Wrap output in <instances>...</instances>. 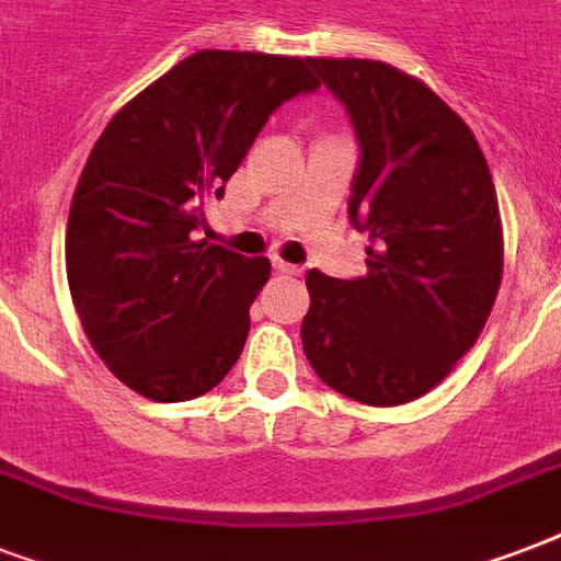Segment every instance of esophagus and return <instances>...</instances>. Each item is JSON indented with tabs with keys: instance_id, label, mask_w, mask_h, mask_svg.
I'll list each match as a JSON object with an SVG mask.
<instances>
[{
	"instance_id": "esophagus-1",
	"label": "esophagus",
	"mask_w": 561,
	"mask_h": 561,
	"mask_svg": "<svg viewBox=\"0 0 561 561\" xmlns=\"http://www.w3.org/2000/svg\"><path fill=\"white\" fill-rule=\"evenodd\" d=\"M273 271L285 273V276H302V267H297V264L282 262V259H273Z\"/></svg>"
}]
</instances>
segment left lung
I'll list each match as a JSON object with an SVG mask.
<instances>
[{
  "mask_svg": "<svg viewBox=\"0 0 561 561\" xmlns=\"http://www.w3.org/2000/svg\"><path fill=\"white\" fill-rule=\"evenodd\" d=\"M360 142L350 218L369 236L367 276L314 267L302 317L308 364L373 408L425 396L474 346L504 273V227L471 127L427 83L381 60L311 57Z\"/></svg>",
  "mask_w": 561,
  "mask_h": 561,
  "instance_id": "obj_1",
  "label": "left lung"
}]
</instances>
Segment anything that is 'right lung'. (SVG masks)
I'll return each mask as SVG.
<instances>
[{"label":"right lung","instance_id":"add662e5","mask_svg":"<svg viewBox=\"0 0 561 561\" xmlns=\"http://www.w3.org/2000/svg\"><path fill=\"white\" fill-rule=\"evenodd\" d=\"M317 87L308 57L203 48L127 101L90 151L66 279L92 350L145 399H197L244 350L271 262L194 229L273 110Z\"/></svg>","mask_w":561,"mask_h":561}]
</instances>
